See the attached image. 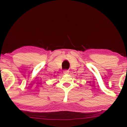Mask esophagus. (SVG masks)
<instances>
[{
  "instance_id": "esophagus-1",
  "label": "esophagus",
  "mask_w": 127,
  "mask_h": 127,
  "mask_svg": "<svg viewBox=\"0 0 127 127\" xmlns=\"http://www.w3.org/2000/svg\"><path fill=\"white\" fill-rule=\"evenodd\" d=\"M63 73L64 74H68L69 73V71L66 70H64Z\"/></svg>"
}]
</instances>
